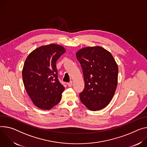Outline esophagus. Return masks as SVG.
Masks as SVG:
<instances>
[{
	"mask_svg": "<svg viewBox=\"0 0 147 147\" xmlns=\"http://www.w3.org/2000/svg\"><path fill=\"white\" fill-rule=\"evenodd\" d=\"M67 85H68V86H69V87H71V86L73 85V82H72V81L70 82L69 83H67Z\"/></svg>",
	"mask_w": 147,
	"mask_h": 147,
	"instance_id": "obj_1",
	"label": "esophagus"
}]
</instances>
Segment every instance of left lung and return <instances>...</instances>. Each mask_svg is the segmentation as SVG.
I'll use <instances>...</instances> for the list:
<instances>
[{
	"instance_id": "8db88e82",
	"label": "left lung",
	"mask_w": 147,
	"mask_h": 147,
	"mask_svg": "<svg viewBox=\"0 0 147 147\" xmlns=\"http://www.w3.org/2000/svg\"><path fill=\"white\" fill-rule=\"evenodd\" d=\"M85 87L80 98L91 111L101 110L111 101L118 83V68L111 53L100 46L86 47L76 53Z\"/></svg>"
}]
</instances>
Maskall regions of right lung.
<instances>
[{
    "instance_id": "right-lung-1",
    "label": "right lung",
    "mask_w": 147,
    "mask_h": 147,
    "mask_svg": "<svg viewBox=\"0 0 147 147\" xmlns=\"http://www.w3.org/2000/svg\"><path fill=\"white\" fill-rule=\"evenodd\" d=\"M65 52L61 46L39 47L26 58L22 78L26 92L38 108L50 110L61 100L64 87L58 79L56 61Z\"/></svg>"
}]
</instances>
